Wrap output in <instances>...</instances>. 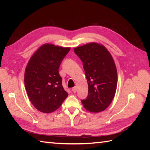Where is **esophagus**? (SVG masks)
I'll use <instances>...</instances> for the list:
<instances>
[{"label": "esophagus", "mask_w": 150, "mask_h": 150, "mask_svg": "<svg viewBox=\"0 0 150 150\" xmlns=\"http://www.w3.org/2000/svg\"><path fill=\"white\" fill-rule=\"evenodd\" d=\"M77 91V86H75V87H73L72 88V91L73 92V93H76Z\"/></svg>", "instance_id": "obj_1"}]
</instances>
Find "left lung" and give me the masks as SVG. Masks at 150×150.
I'll use <instances>...</instances> for the list:
<instances>
[{
	"label": "left lung",
	"instance_id": "left-lung-1",
	"mask_svg": "<svg viewBox=\"0 0 150 150\" xmlns=\"http://www.w3.org/2000/svg\"><path fill=\"white\" fill-rule=\"evenodd\" d=\"M82 60L88 84V97L81 100L88 111L105 110L115 95L117 71L112 56L104 46L91 42L74 48Z\"/></svg>",
	"mask_w": 150,
	"mask_h": 150
}]
</instances>
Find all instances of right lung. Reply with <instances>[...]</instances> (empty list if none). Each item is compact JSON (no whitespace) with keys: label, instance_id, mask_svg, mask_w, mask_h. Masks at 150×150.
I'll list each match as a JSON object with an SVG mask.
<instances>
[{"label":"right lung","instance_id":"right-lung-1","mask_svg":"<svg viewBox=\"0 0 150 150\" xmlns=\"http://www.w3.org/2000/svg\"><path fill=\"white\" fill-rule=\"evenodd\" d=\"M69 50L70 47L44 44L28 63L24 73L25 88L31 103L41 112L55 111L68 97L59 69Z\"/></svg>","mask_w":150,"mask_h":150}]
</instances>
